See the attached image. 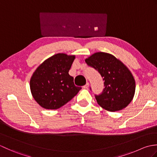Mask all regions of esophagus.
Here are the masks:
<instances>
[{
    "instance_id": "obj_1",
    "label": "esophagus",
    "mask_w": 157,
    "mask_h": 157,
    "mask_svg": "<svg viewBox=\"0 0 157 157\" xmlns=\"http://www.w3.org/2000/svg\"><path fill=\"white\" fill-rule=\"evenodd\" d=\"M88 87H89V83H86V84L83 86V88L84 89H88Z\"/></svg>"
}]
</instances>
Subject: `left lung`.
I'll use <instances>...</instances> for the list:
<instances>
[{"label":"left lung","mask_w":157,"mask_h":157,"mask_svg":"<svg viewBox=\"0 0 157 157\" xmlns=\"http://www.w3.org/2000/svg\"><path fill=\"white\" fill-rule=\"evenodd\" d=\"M85 61L97 70L105 81L102 93L95 96L98 104L110 112L127 107L136 91L135 79L128 67L115 56L103 52L94 53Z\"/></svg>","instance_id":"8db88e82"}]
</instances>
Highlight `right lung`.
I'll list each match as a JSON object with an SVG mask.
<instances>
[{"label": "right lung", "mask_w": 157, "mask_h": 157, "mask_svg": "<svg viewBox=\"0 0 157 157\" xmlns=\"http://www.w3.org/2000/svg\"><path fill=\"white\" fill-rule=\"evenodd\" d=\"M75 59V55L57 53L46 59L33 73L29 81L31 93L42 108H61L81 90L74 85L73 78L69 74Z\"/></svg>", "instance_id": "add662e5"}]
</instances>
